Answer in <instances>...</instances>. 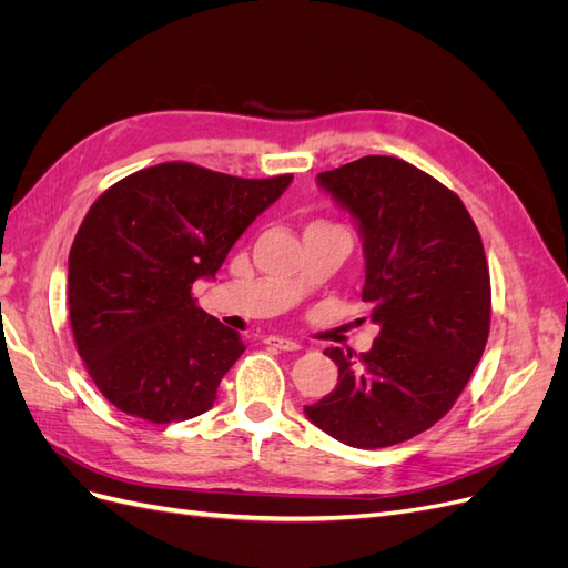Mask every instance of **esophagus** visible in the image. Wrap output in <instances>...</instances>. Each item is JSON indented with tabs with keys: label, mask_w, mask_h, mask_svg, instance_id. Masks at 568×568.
Returning a JSON list of instances; mask_svg holds the SVG:
<instances>
[{
	"label": "esophagus",
	"mask_w": 568,
	"mask_h": 568,
	"mask_svg": "<svg viewBox=\"0 0 568 568\" xmlns=\"http://www.w3.org/2000/svg\"><path fill=\"white\" fill-rule=\"evenodd\" d=\"M265 343L272 348H280V351H301V343L294 338H286V336H267Z\"/></svg>",
	"instance_id": "obj_1"
}]
</instances>
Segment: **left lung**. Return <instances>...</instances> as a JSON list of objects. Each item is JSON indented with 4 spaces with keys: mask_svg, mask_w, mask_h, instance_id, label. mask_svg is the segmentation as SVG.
<instances>
[{
    "mask_svg": "<svg viewBox=\"0 0 568 568\" xmlns=\"http://www.w3.org/2000/svg\"><path fill=\"white\" fill-rule=\"evenodd\" d=\"M357 225L363 301L379 336L367 353L326 348L336 388L305 417L351 448H388L434 426L467 386L490 329V274L457 194L393 156L317 175Z\"/></svg>",
    "mask_w": 568,
    "mask_h": 568,
    "instance_id": "obj_1",
    "label": "left lung"
}]
</instances>
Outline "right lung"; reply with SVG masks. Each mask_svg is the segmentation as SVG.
<instances>
[{"label":"right lung","mask_w":568,"mask_h":568,"mask_svg":"<svg viewBox=\"0 0 568 568\" xmlns=\"http://www.w3.org/2000/svg\"><path fill=\"white\" fill-rule=\"evenodd\" d=\"M291 180L161 163L94 201L68 255V311L92 382L120 412L168 424L213 407L246 346L201 311L192 286L215 277Z\"/></svg>","instance_id":"right-lung-1"}]
</instances>
